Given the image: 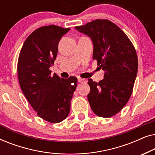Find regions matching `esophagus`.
Returning <instances> with one entry per match:
<instances>
[{"mask_svg":"<svg viewBox=\"0 0 155 155\" xmlns=\"http://www.w3.org/2000/svg\"><path fill=\"white\" fill-rule=\"evenodd\" d=\"M78 82L80 83H83V82H87V80L85 79H82V78H78Z\"/></svg>","mask_w":155,"mask_h":155,"instance_id":"34e87169","label":"esophagus"}]
</instances>
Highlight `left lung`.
Listing matches in <instances>:
<instances>
[{
	"label": "left lung",
	"mask_w": 155,
	"mask_h": 155,
	"mask_svg": "<svg viewBox=\"0 0 155 155\" xmlns=\"http://www.w3.org/2000/svg\"><path fill=\"white\" fill-rule=\"evenodd\" d=\"M75 29L91 38L93 60L105 71L99 82L88 79L90 107L98 116L110 118L125 107L133 92L138 68L136 51L126 34L108 20H96Z\"/></svg>",
	"instance_id": "left-lung-1"
}]
</instances>
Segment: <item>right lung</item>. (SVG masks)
<instances>
[{
	"mask_svg": "<svg viewBox=\"0 0 155 155\" xmlns=\"http://www.w3.org/2000/svg\"><path fill=\"white\" fill-rule=\"evenodd\" d=\"M69 28L56 25L39 27L23 44L18 63L19 82L23 94L37 115L50 123L67 118L77 87V78H61L51 75L56 60L58 42Z\"/></svg>",
	"mask_w": 155,
	"mask_h": 155,
	"instance_id": "add662e5",
	"label": "right lung"
}]
</instances>
